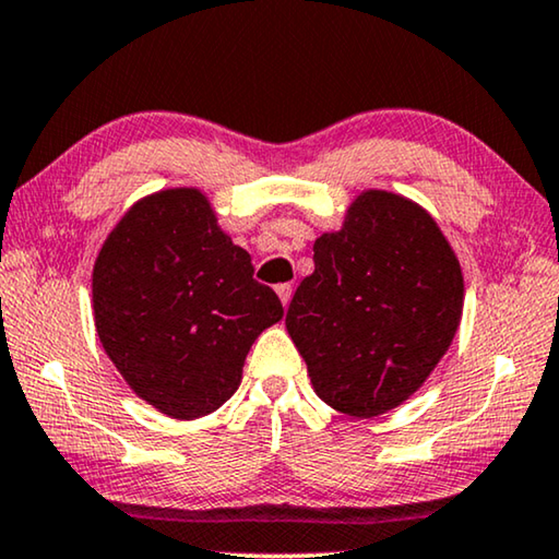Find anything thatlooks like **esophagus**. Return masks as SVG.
Segmentation results:
<instances>
[{
  "label": "esophagus",
  "mask_w": 559,
  "mask_h": 559,
  "mask_svg": "<svg viewBox=\"0 0 559 559\" xmlns=\"http://www.w3.org/2000/svg\"><path fill=\"white\" fill-rule=\"evenodd\" d=\"M277 295H280V299H282V305H289V299H293V285H277Z\"/></svg>",
  "instance_id": "1"
}]
</instances>
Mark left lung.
Returning a JSON list of instances; mask_svg holds the SVG:
<instances>
[{
	"label": "left lung",
	"mask_w": 559,
	"mask_h": 559,
	"mask_svg": "<svg viewBox=\"0 0 559 559\" xmlns=\"http://www.w3.org/2000/svg\"><path fill=\"white\" fill-rule=\"evenodd\" d=\"M312 252L285 325L314 393L355 418L401 406L456 335L464 277L454 249L414 201L362 191L343 229Z\"/></svg>",
	"instance_id": "obj_1"
}]
</instances>
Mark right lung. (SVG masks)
I'll use <instances>...</instances> for the list:
<instances>
[{"label":"right lung","instance_id":"right-lung-1","mask_svg":"<svg viewBox=\"0 0 559 559\" xmlns=\"http://www.w3.org/2000/svg\"><path fill=\"white\" fill-rule=\"evenodd\" d=\"M252 274L199 189L153 193L118 222L95 260L93 312L135 395L181 420L231 399L249 347L285 314Z\"/></svg>","mask_w":559,"mask_h":559}]
</instances>
